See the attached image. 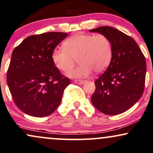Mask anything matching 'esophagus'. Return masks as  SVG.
Instances as JSON below:
<instances>
[{
    "label": "esophagus",
    "mask_w": 153,
    "mask_h": 153,
    "mask_svg": "<svg viewBox=\"0 0 153 153\" xmlns=\"http://www.w3.org/2000/svg\"><path fill=\"white\" fill-rule=\"evenodd\" d=\"M74 82H75V83H76V84H78V85H82V84H84L85 82V80H74Z\"/></svg>",
    "instance_id": "1"
}]
</instances>
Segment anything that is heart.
Returning <instances> with one entry per match:
<instances>
[{
  "label": "heart",
  "mask_w": 153,
  "mask_h": 153,
  "mask_svg": "<svg viewBox=\"0 0 153 153\" xmlns=\"http://www.w3.org/2000/svg\"><path fill=\"white\" fill-rule=\"evenodd\" d=\"M62 48H56L51 59L59 71L65 72L78 59L80 65L67 72L71 78H83L93 73L104 71L109 65L113 56V48L109 38L102 34H75L67 38Z\"/></svg>",
  "instance_id": "1"
}]
</instances>
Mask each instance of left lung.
Here are the masks:
<instances>
[{"mask_svg":"<svg viewBox=\"0 0 153 153\" xmlns=\"http://www.w3.org/2000/svg\"><path fill=\"white\" fill-rule=\"evenodd\" d=\"M109 38L113 56L109 66L95 81L91 102L101 113H123L138 101L145 87L146 62L135 40L113 27L100 26L89 30Z\"/></svg>","mask_w":153,"mask_h":153,"instance_id":"1","label":"left lung"}]
</instances>
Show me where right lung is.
Instances as JSON below:
<instances>
[{
	"instance_id": "obj_1",
	"label": "right lung",
	"mask_w": 153,
	"mask_h": 153,
	"mask_svg": "<svg viewBox=\"0 0 153 153\" xmlns=\"http://www.w3.org/2000/svg\"><path fill=\"white\" fill-rule=\"evenodd\" d=\"M68 35L50 32L30 36L13 51L7 83L15 103L27 115L48 116L60 105L70 79L55 66L51 54Z\"/></svg>"
}]
</instances>
